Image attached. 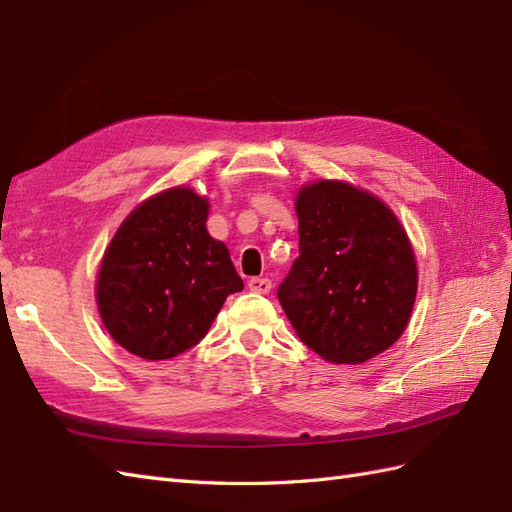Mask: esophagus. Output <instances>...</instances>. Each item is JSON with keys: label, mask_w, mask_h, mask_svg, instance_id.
Wrapping results in <instances>:
<instances>
[{"label": "esophagus", "mask_w": 512, "mask_h": 512, "mask_svg": "<svg viewBox=\"0 0 512 512\" xmlns=\"http://www.w3.org/2000/svg\"><path fill=\"white\" fill-rule=\"evenodd\" d=\"M247 286H249V291H252V293L265 295V293L271 291V280L269 278H252L247 282Z\"/></svg>", "instance_id": "obj_1"}]
</instances>
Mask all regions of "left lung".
Here are the masks:
<instances>
[{
    "label": "left lung",
    "mask_w": 512,
    "mask_h": 512,
    "mask_svg": "<svg viewBox=\"0 0 512 512\" xmlns=\"http://www.w3.org/2000/svg\"><path fill=\"white\" fill-rule=\"evenodd\" d=\"M299 256L278 299L299 341L334 365L382 354L408 326L417 263L400 221L378 197L339 180L295 199Z\"/></svg>",
    "instance_id": "1"
}]
</instances>
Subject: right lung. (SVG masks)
Masks as SVG:
<instances>
[{"label": "right lung", "instance_id": "right-lung-1", "mask_svg": "<svg viewBox=\"0 0 512 512\" xmlns=\"http://www.w3.org/2000/svg\"><path fill=\"white\" fill-rule=\"evenodd\" d=\"M206 219L208 199L178 186L145 199L112 236L95 295L106 330L130 354L167 360L191 350L243 289Z\"/></svg>", "mask_w": 512, "mask_h": 512}]
</instances>
